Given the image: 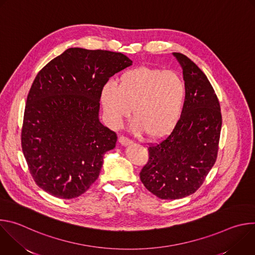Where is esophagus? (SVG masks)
Here are the masks:
<instances>
[{
    "label": "esophagus",
    "instance_id": "34e87169",
    "mask_svg": "<svg viewBox=\"0 0 255 255\" xmlns=\"http://www.w3.org/2000/svg\"><path fill=\"white\" fill-rule=\"evenodd\" d=\"M118 141H119V143L121 145H123V146H127V145H131L132 144V140H130L127 137H124V136H120Z\"/></svg>",
    "mask_w": 255,
    "mask_h": 255
}]
</instances>
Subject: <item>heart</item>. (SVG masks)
Wrapping results in <instances>:
<instances>
[{
    "mask_svg": "<svg viewBox=\"0 0 255 255\" xmlns=\"http://www.w3.org/2000/svg\"><path fill=\"white\" fill-rule=\"evenodd\" d=\"M187 86L177 72L147 66L129 69L119 78V86L108 82L101 92L106 118L118 128L129 117L131 130L150 140L168 136L178 124L186 103Z\"/></svg>",
    "mask_w": 255,
    "mask_h": 255,
    "instance_id": "heart-1",
    "label": "heart"
}]
</instances>
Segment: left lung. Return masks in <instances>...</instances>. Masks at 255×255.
Instances as JSON below:
<instances>
[{
  "label": "left lung",
  "mask_w": 255,
  "mask_h": 255,
  "mask_svg": "<svg viewBox=\"0 0 255 255\" xmlns=\"http://www.w3.org/2000/svg\"><path fill=\"white\" fill-rule=\"evenodd\" d=\"M172 54L187 86L183 114L170 135L148 148L140 172L144 187L162 200L188 197L202 186L215 164L222 126L220 104L206 75L188 56Z\"/></svg>",
  "instance_id": "left-lung-1"
}]
</instances>
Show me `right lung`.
Here are the masks:
<instances>
[{
	"mask_svg": "<svg viewBox=\"0 0 255 255\" xmlns=\"http://www.w3.org/2000/svg\"><path fill=\"white\" fill-rule=\"evenodd\" d=\"M132 65L120 52L68 48L36 76L21 133L22 150L35 183L59 199L86 193L98 178L103 157L114 149L115 132L99 119L101 92Z\"/></svg>",
	"mask_w": 255,
	"mask_h": 255,
	"instance_id": "add662e5",
	"label": "right lung"
}]
</instances>
